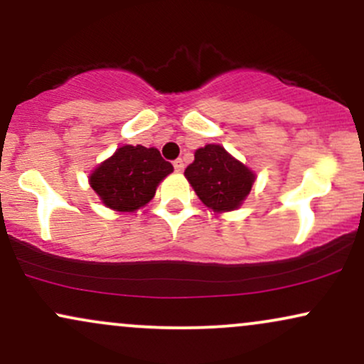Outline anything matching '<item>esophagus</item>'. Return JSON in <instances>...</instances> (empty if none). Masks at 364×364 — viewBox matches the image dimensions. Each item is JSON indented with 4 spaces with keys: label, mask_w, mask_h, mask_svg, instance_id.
Instances as JSON below:
<instances>
[{
    "label": "esophagus",
    "mask_w": 364,
    "mask_h": 364,
    "mask_svg": "<svg viewBox=\"0 0 364 364\" xmlns=\"http://www.w3.org/2000/svg\"><path fill=\"white\" fill-rule=\"evenodd\" d=\"M173 164H174V169H176L178 173H181V171L185 169V162H183V159H176V161H174Z\"/></svg>",
    "instance_id": "esophagus-1"
}]
</instances>
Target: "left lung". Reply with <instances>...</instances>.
<instances>
[{
    "instance_id": "8db88e82",
    "label": "left lung",
    "mask_w": 364,
    "mask_h": 364,
    "mask_svg": "<svg viewBox=\"0 0 364 364\" xmlns=\"http://www.w3.org/2000/svg\"><path fill=\"white\" fill-rule=\"evenodd\" d=\"M185 176L203 205L214 212L240 208L257 179L248 166L217 144L195 150V161L185 169Z\"/></svg>"
}]
</instances>
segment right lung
<instances>
[{
    "label": "right lung",
    "instance_id": "obj_1",
    "mask_svg": "<svg viewBox=\"0 0 364 364\" xmlns=\"http://www.w3.org/2000/svg\"><path fill=\"white\" fill-rule=\"evenodd\" d=\"M173 171L156 147L123 145L92 171L89 185L107 208L135 212L147 205L159 183Z\"/></svg>",
    "mask_w": 364,
    "mask_h": 364
}]
</instances>
